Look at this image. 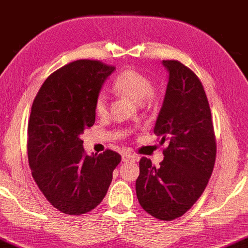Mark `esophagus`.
I'll use <instances>...</instances> for the list:
<instances>
[{"label":"esophagus","mask_w":248,"mask_h":248,"mask_svg":"<svg viewBox=\"0 0 248 248\" xmlns=\"http://www.w3.org/2000/svg\"><path fill=\"white\" fill-rule=\"evenodd\" d=\"M136 157L134 155L130 154H124L123 155V162H131V160H135Z\"/></svg>","instance_id":"34e87169"}]
</instances>
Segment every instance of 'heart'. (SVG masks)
Masks as SVG:
<instances>
[{
	"mask_svg": "<svg viewBox=\"0 0 248 248\" xmlns=\"http://www.w3.org/2000/svg\"><path fill=\"white\" fill-rule=\"evenodd\" d=\"M113 91L117 93L127 95L135 101L152 99L154 96L153 83L151 78L144 73L137 69H125L120 73L112 84ZM108 111V100L104 93H99L94 101V112L96 116L102 117Z\"/></svg>",
	"mask_w": 248,
	"mask_h": 248,
	"instance_id": "heart-1",
	"label": "heart"
}]
</instances>
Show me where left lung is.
I'll list each match as a JSON object with an SVG mask.
<instances>
[{"label": "left lung", "mask_w": 248, "mask_h": 248, "mask_svg": "<svg viewBox=\"0 0 248 248\" xmlns=\"http://www.w3.org/2000/svg\"><path fill=\"white\" fill-rule=\"evenodd\" d=\"M169 83L154 132L166 145L158 167L142 157L136 193L146 212L160 220L183 216L207 186L216 160L211 111L202 83L179 61H163Z\"/></svg>", "instance_id": "left-lung-1"}]
</instances>
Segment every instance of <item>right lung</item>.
Instances as JSON below:
<instances>
[{"label":"right lung","instance_id":"obj_1","mask_svg":"<svg viewBox=\"0 0 248 248\" xmlns=\"http://www.w3.org/2000/svg\"><path fill=\"white\" fill-rule=\"evenodd\" d=\"M116 67L79 59L47 78L28 124V159L34 182L62 214L83 215L99 205L121 156L107 149L86 155L81 135L95 123L94 101Z\"/></svg>","mask_w":248,"mask_h":248}]
</instances>
